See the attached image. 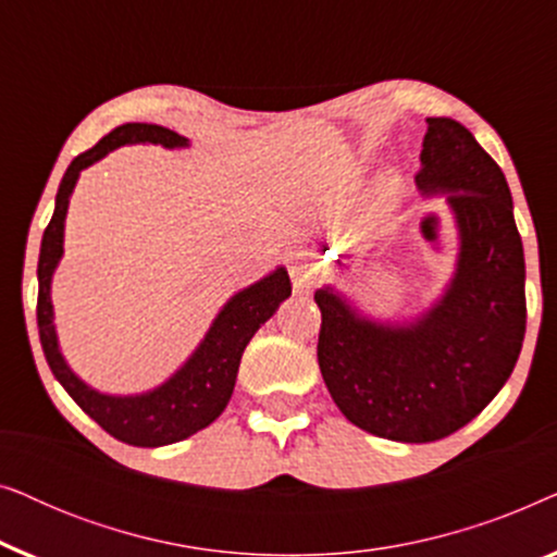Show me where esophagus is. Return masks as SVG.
Returning <instances> with one entry per match:
<instances>
[{
    "instance_id": "34e87169",
    "label": "esophagus",
    "mask_w": 557,
    "mask_h": 557,
    "mask_svg": "<svg viewBox=\"0 0 557 557\" xmlns=\"http://www.w3.org/2000/svg\"><path fill=\"white\" fill-rule=\"evenodd\" d=\"M292 281L296 292H309L319 281V263L311 256H299L292 265Z\"/></svg>"
}]
</instances>
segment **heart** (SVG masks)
Segmentation results:
<instances>
[{"label":"heart","instance_id":"heart-1","mask_svg":"<svg viewBox=\"0 0 557 557\" xmlns=\"http://www.w3.org/2000/svg\"><path fill=\"white\" fill-rule=\"evenodd\" d=\"M393 185V180H385V187H391Z\"/></svg>","mask_w":557,"mask_h":557}]
</instances>
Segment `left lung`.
<instances>
[{
	"mask_svg": "<svg viewBox=\"0 0 557 557\" xmlns=\"http://www.w3.org/2000/svg\"><path fill=\"white\" fill-rule=\"evenodd\" d=\"M418 193L446 195L459 253L444 294L410 322L364 317L332 286L319 288V370L349 423L387 441L451 436L490 406L524 339V253L512 195L474 134L425 119ZM347 269L345 258H337Z\"/></svg>",
	"mask_w": 557,
	"mask_h": 557,
	"instance_id": "1",
	"label": "left lung"
}]
</instances>
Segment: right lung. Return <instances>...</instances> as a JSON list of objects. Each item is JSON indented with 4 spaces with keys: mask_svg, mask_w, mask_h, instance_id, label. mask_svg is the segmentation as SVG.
Returning <instances> with one entry per match:
<instances>
[{
    "mask_svg": "<svg viewBox=\"0 0 557 557\" xmlns=\"http://www.w3.org/2000/svg\"><path fill=\"white\" fill-rule=\"evenodd\" d=\"M126 144H162L164 149H182L189 147V139L157 124H124L106 134L94 149L73 159L60 182L55 212L42 235L40 261H37V281H40L37 326H40L45 360L67 395L113 438L124 441L128 446L157 448L189 438L193 433L208 429L223 413L233 395L235 377H238L243 349L261 330V324L276 314L278 304L292 296V281H288L284 265H278L269 276L233 294L212 319L208 334L187 357V362L154 391L139 395H109L83 383L65 362L58 345L55 311H52L50 299L52 273L63 258L67 205H71L81 172Z\"/></svg>",
    "mask_w": 557,
    "mask_h": 557,
    "instance_id": "1",
    "label": "right lung"
}]
</instances>
